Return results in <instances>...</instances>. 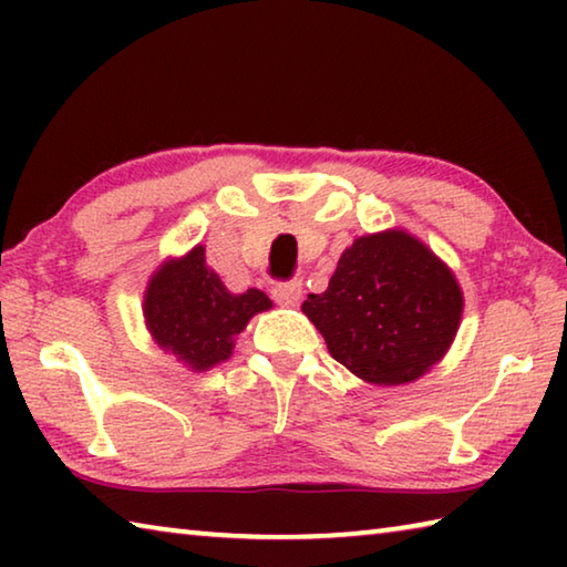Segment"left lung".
Instances as JSON below:
<instances>
[{
	"label": "left lung",
	"mask_w": 567,
	"mask_h": 567,
	"mask_svg": "<svg viewBox=\"0 0 567 567\" xmlns=\"http://www.w3.org/2000/svg\"><path fill=\"white\" fill-rule=\"evenodd\" d=\"M260 290L229 292L195 247L182 260L167 262L152 277L145 297V318L155 340L179 354L195 370H207L233 352V338L249 318L270 310Z\"/></svg>",
	"instance_id": "1"
}]
</instances>
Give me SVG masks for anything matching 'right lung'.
I'll use <instances>...</instances> for the list:
<instances>
[{
	"instance_id": "obj_1",
	"label": "right lung",
	"mask_w": 567,
	"mask_h": 567,
	"mask_svg": "<svg viewBox=\"0 0 567 567\" xmlns=\"http://www.w3.org/2000/svg\"><path fill=\"white\" fill-rule=\"evenodd\" d=\"M302 312L354 375L402 385L443 358L457 332L463 295L417 239L382 233L354 239L328 290L307 295Z\"/></svg>"
}]
</instances>
